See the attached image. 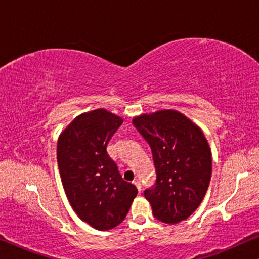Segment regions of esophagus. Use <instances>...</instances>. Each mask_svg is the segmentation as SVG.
I'll return each mask as SVG.
<instances>
[{
	"label": "esophagus",
	"mask_w": 259,
	"mask_h": 259,
	"mask_svg": "<svg viewBox=\"0 0 259 259\" xmlns=\"http://www.w3.org/2000/svg\"><path fill=\"white\" fill-rule=\"evenodd\" d=\"M134 184H135V186L137 187L138 192L141 193V191H142V184H141V181H138V180H135V181H134Z\"/></svg>",
	"instance_id": "obj_1"
}]
</instances>
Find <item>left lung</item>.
I'll return each instance as SVG.
<instances>
[{"mask_svg":"<svg viewBox=\"0 0 259 259\" xmlns=\"http://www.w3.org/2000/svg\"><path fill=\"white\" fill-rule=\"evenodd\" d=\"M133 123L152 151L156 184L144 191L153 216L176 225L194 213L211 177V152L202 130L177 110L143 114Z\"/></svg>","mask_w":259,"mask_h":259,"instance_id":"obj_1","label":"left lung"}]
</instances>
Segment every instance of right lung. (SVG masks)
<instances>
[{"label": "right lung", "mask_w": 259, "mask_h": 259, "mask_svg": "<svg viewBox=\"0 0 259 259\" xmlns=\"http://www.w3.org/2000/svg\"><path fill=\"white\" fill-rule=\"evenodd\" d=\"M122 123L106 109L92 110L73 119L58 140V167L69 204L82 221L101 231L124 220L138 193L107 152Z\"/></svg>", "instance_id": "1"}]
</instances>
